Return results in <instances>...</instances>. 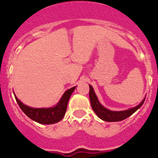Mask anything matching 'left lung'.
I'll use <instances>...</instances> for the list:
<instances>
[{
	"label": "left lung",
	"instance_id": "1",
	"mask_svg": "<svg viewBox=\"0 0 158 158\" xmlns=\"http://www.w3.org/2000/svg\"><path fill=\"white\" fill-rule=\"evenodd\" d=\"M89 99H90L92 108L96 114V115L100 118H101L102 120L106 121V122H118V121H122L125 118H128L132 114H134L137 110L139 109L144 103L146 98L143 99L139 105L130 108V109L124 110V111H111V110L104 107L100 104L96 93H95L94 89L92 87V85H89Z\"/></svg>",
	"mask_w": 158,
	"mask_h": 158
}]
</instances>
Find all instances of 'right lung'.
<instances>
[{"label": "right lung", "instance_id": "1", "mask_svg": "<svg viewBox=\"0 0 158 158\" xmlns=\"http://www.w3.org/2000/svg\"><path fill=\"white\" fill-rule=\"evenodd\" d=\"M75 88L76 86L65 91L58 104L51 107L35 108V107H29V106L23 104L16 97V95L14 94V96H15V98H16L19 107L24 112L25 115L29 117L31 119L41 124H53L61 121L64 117L65 111H66L68 102H69L73 92L74 91Z\"/></svg>", "mask_w": 158, "mask_h": 158}]
</instances>
